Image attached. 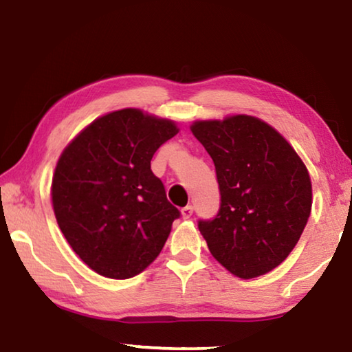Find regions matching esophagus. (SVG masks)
<instances>
[{
    "mask_svg": "<svg viewBox=\"0 0 352 352\" xmlns=\"http://www.w3.org/2000/svg\"><path fill=\"white\" fill-rule=\"evenodd\" d=\"M181 214H182V217H184V219H190V217H192V214H193V206H186V208H182V209H181Z\"/></svg>",
    "mask_w": 352,
    "mask_h": 352,
    "instance_id": "esophagus-1",
    "label": "esophagus"
}]
</instances>
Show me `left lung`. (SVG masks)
<instances>
[{"label": "left lung", "instance_id": "left-lung-1", "mask_svg": "<svg viewBox=\"0 0 352 352\" xmlns=\"http://www.w3.org/2000/svg\"><path fill=\"white\" fill-rule=\"evenodd\" d=\"M215 165L220 208L198 228L217 261L241 278L283 263L311 210L304 162L269 124L247 115L190 127Z\"/></svg>", "mask_w": 352, "mask_h": 352}]
</instances>
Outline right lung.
I'll list each match as a JSON object with an SVG mask.
<instances>
[{"label":"right lung","instance_id":"obj_1","mask_svg":"<svg viewBox=\"0 0 352 352\" xmlns=\"http://www.w3.org/2000/svg\"><path fill=\"white\" fill-rule=\"evenodd\" d=\"M176 133L173 121L124 108L91 122L64 149L52 184L53 210L69 245L94 272L135 277L164 248L181 212L151 160Z\"/></svg>","mask_w":352,"mask_h":352}]
</instances>
